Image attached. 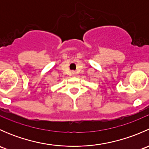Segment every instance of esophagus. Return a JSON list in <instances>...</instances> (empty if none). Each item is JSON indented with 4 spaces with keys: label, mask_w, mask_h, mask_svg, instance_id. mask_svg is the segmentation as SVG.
I'll return each mask as SVG.
<instances>
[{
    "label": "esophagus",
    "mask_w": 149,
    "mask_h": 149,
    "mask_svg": "<svg viewBox=\"0 0 149 149\" xmlns=\"http://www.w3.org/2000/svg\"><path fill=\"white\" fill-rule=\"evenodd\" d=\"M72 73H73V75H76V72L73 71V72H72Z\"/></svg>",
    "instance_id": "34e87169"
}]
</instances>
